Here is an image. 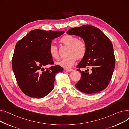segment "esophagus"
Masks as SVG:
<instances>
[{"label":"esophagus","mask_w":129,"mask_h":129,"mask_svg":"<svg viewBox=\"0 0 129 129\" xmlns=\"http://www.w3.org/2000/svg\"><path fill=\"white\" fill-rule=\"evenodd\" d=\"M65 70L68 72H71V71H73V69H65Z\"/></svg>","instance_id":"34e87169"}]
</instances>
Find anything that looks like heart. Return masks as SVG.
<instances>
[{
  "label": "heart",
  "mask_w": 129,
  "mask_h": 129,
  "mask_svg": "<svg viewBox=\"0 0 129 129\" xmlns=\"http://www.w3.org/2000/svg\"><path fill=\"white\" fill-rule=\"evenodd\" d=\"M60 42L67 46H69L67 57L61 59L57 63L65 68H69L73 66L77 57L80 59L84 57L86 52V45L85 43L79 40L77 37L74 35L66 34L60 40ZM49 52L52 59H58L59 53L57 47L55 45L51 44L49 48Z\"/></svg>",
  "instance_id": "1"
}]
</instances>
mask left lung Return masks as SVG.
Masks as SVG:
<instances>
[{"label": "left lung", "mask_w": 129, "mask_h": 129, "mask_svg": "<svg viewBox=\"0 0 129 129\" xmlns=\"http://www.w3.org/2000/svg\"><path fill=\"white\" fill-rule=\"evenodd\" d=\"M67 33L82 38L87 47L84 57L77 66L81 77L75 87L87 94L99 93L108 85L115 69V58L111 42L100 29L89 25L70 28ZM86 67L85 71L79 70Z\"/></svg>", "instance_id": "obj_1"}]
</instances>
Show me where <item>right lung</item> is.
Listing matches in <instances>:
<instances>
[{"label": "right lung", "instance_id": "obj_1", "mask_svg": "<svg viewBox=\"0 0 129 129\" xmlns=\"http://www.w3.org/2000/svg\"><path fill=\"white\" fill-rule=\"evenodd\" d=\"M64 31L32 30L15 46L12 67L18 85L26 95L37 98L49 94L54 88L56 74L63 70L54 64L49 52L51 41Z\"/></svg>", "mask_w": 129, "mask_h": 129}]
</instances>
